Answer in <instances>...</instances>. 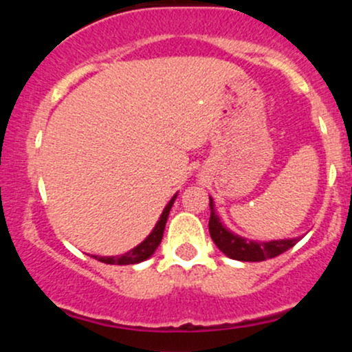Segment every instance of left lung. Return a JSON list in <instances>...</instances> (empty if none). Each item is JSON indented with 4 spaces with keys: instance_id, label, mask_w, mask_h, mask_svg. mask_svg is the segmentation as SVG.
Returning a JSON list of instances; mask_svg holds the SVG:
<instances>
[{
    "instance_id": "left-lung-1",
    "label": "left lung",
    "mask_w": 352,
    "mask_h": 352,
    "mask_svg": "<svg viewBox=\"0 0 352 352\" xmlns=\"http://www.w3.org/2000/svg\"><path fill=\"white\" fill-rule=\"evenodd\" d=\"M210 236L215 241L220 252H223L228 258L238 261H265L268 258H274L285 253L286 250L293 248L300 241L298 238H286V240H272V241H254L243 238L221 223L220 217L215 213L213 199L210 197V221H208Z\"/></svg>"
}]
</instances>
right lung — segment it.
<instances>
[{"label":"right lung","instance_id":"add662e5","mask_svg":"<svg viewBox=\"0 0 352 352\" xmlns=\"http://www.w3.org/2000/svg\"><path fill=\"white\" fill-rule=\"evenodd\" d=\"M175 199H177V193L172 197L170 201H168L167 207L164 208L162 215H160L159 221H157L155 228L152 230L151 235L145 238L142 243L137 245L135 248L131 250V252L124 254H117V256H98V254H92V258H96L98 261H102V263H107V265H135V263H140V261L147 260V258H151L153 252L157 250V246H159L160 241H162L165 223H167L168 213H170V208Z\"/></svg>","mask_w":352,"mask_h":352}]
</instances>
